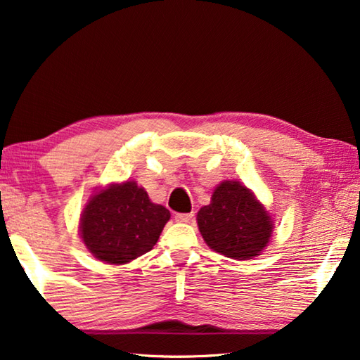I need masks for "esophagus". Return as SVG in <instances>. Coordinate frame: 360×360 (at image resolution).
<instances>
[{
    "label": "esophagus",
    "instance_id": "obj_1",
    "mask_svg": "<svg viewBox=\"0 0 360 360\" xmlns=\"http://www.w3.org/2000/svg\"><path fill=\"white\" fill-rule=\"evenodd\" d=\"M176 222H181V224H187L191 222L193 219V212H178V214L174 216Z\"/></svg>",
    "mask_w": 360,
    "mask_h": 360
}]
</instances>
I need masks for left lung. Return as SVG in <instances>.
<instances>
[{
  "label": "left lung",
  "instance_id": "obj_1",
  "mask_svg": "<svg viewBox=\"0 0 360 360\" xmlns=\"http://www.w3.org/2000/svg\"><path fill=\"white\" fill-rule=\"evenodd\" d=\"M197 224L212 251L236 260L264 251L275 225L264 205L238 181H224L214 188L211 203L198 211Z\"/></svg>",
  "mask_w": 360,
  "mask_h": 360
}]
</instances>
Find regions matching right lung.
<instances>
[{
	"label": "right lung",
	"instance_id": "right-lung-1",
	"mask_svg": "<svg viewBox=\"0 0 360 360\" xmlns=\"http://www.w3.org/2000/svg\"><path fill=\"white\" fill-rule=\"evenodd\" d=\"M169 221V211L149 200L135 181L94 193L81 214L84 245L101 262L124 265L149 252Z\"/></svg>",
	"mask_w": 360,
	"mask_h": 360
}]
</instances>
